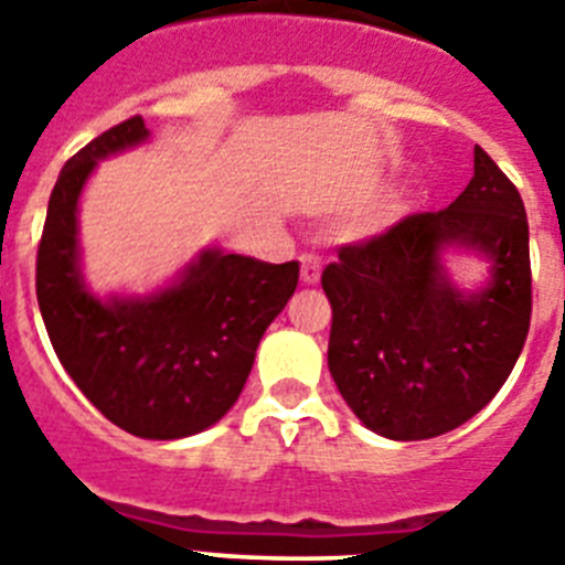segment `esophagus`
Listing matches in <instances>:
<instances>
[{"label":"esophagus","mask_w":565,"mask_h":565,"mask_svg":"<svg viewBox=\"0 0 565 565\" xmlns=\"http://www.w3.org/2000/svg\"><path fill=\"white\" fill-rule=\"evenodd\" d=\"M299 263H302V274H299L302 286H319V277H322V263H319L317 254H302V257H299Z\"/></svg>","instance_id":"34e87169"}]
</instances>
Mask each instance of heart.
I'll return each mask as SVG.
<instances>
[{"mask_svg":"<svg viewBox=\"0 0 565 565\" xmlns=\"http://www.w3.org/2000/svg\"><path fill=\"white\" fill-rule=\"evenodd\" d=\"M398 214H402V209H398V206H391V209H387V212H384V223L396 221Z\"/></svg>","mask_w":565,"mask_h":565,"instance_id":"b5f03b06","label":"heart"}]
</instances>
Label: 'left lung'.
<instances>
[{"label": "left lung", "instance_id": "1", "mask_svg": "<svg viewBox=\"0 0 565 565\" xmlns=\"http://www.w3.org/2000/svg\"><path fill=\"white\" fill-rule=\"evenodd\" d=\"M452 256L481 258L488 277L461 287ZM322 288L333 308L328 367L353 416L393 441L456 430L495 398L526 342L521 194L476 147V174L450 206L339 248Z\"/></svg>", "mask_w": 565, "mask_h": 565}]
</instances>
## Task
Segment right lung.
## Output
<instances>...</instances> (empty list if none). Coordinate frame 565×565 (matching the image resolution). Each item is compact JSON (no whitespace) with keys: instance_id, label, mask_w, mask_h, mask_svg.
Masks as SVG:
<instances>
[{"instance_id":"add662e5","label":"right lung","mask_w":565,"mask_h":565,"mask_svg":"<svg viewBox=\"0 0 565 565\" xmlns=\"http://www.w3.org/2000/svg\"><path fill=\"white\" fill-rule=\"evenodd\" d=\"M149 141L143 118L98 135L64 163L47 203L36 297L58 362L121 430L152 441L198 436L243 393L257 344L294 297L299 263L206 246L167 286L98 294L82 266L78 203L98 161Z\"/></svg>"}]
</instances>
